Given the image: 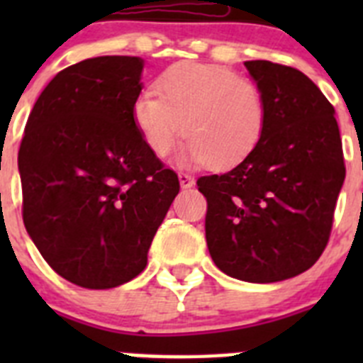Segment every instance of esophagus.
<instances>
[{
    "mask_svg": "<svg viewBox=\"0 0 363 363\" xmlns=\"http://www.w3.org/2000/svg\"><path fill=\"white\" fill-rule=\"evenodd\" d=\"M178 178H179V185H182V189H191L192 185H194V178H192L191 174H187V172H179Z\"/></svg>",
    "mask_w": 363,
    "mask_h": 363,
    "instance_id": "1",
    "label": "esophagus"
}]
</instances>
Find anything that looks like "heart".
Listing matches in <instances>:
<instances>
[{"label": "heart", "mask_w": 363, "mask_h": 363, "mask_svg": "<svg viewBox=\"0 0 363 363\" xmlns=\"http://www.w3.org/2000/svg\"><path fill=\"white\" fill-rule=\"evenodd\" d=\"M130 118L154 156L165 158L184 133L187 162L229 169L262 142L267 104L258 83L234 69L182 62L136 96Z\"/></svg>", "instance_id": "heart-1"}]
</instances>
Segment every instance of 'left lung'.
Here are the masks:
<instances>
[{
	"instance_id": "left-lung-1",
	"label": "left lung",
	"mask_w": 363,
	"mask_h": 363,
	"mask_svg": "<svg viewBox=\"0 0 363 363\" xmlns=\"http://www.w3.org/2000/svg\"><path fill=\"white\" fill-rule=\"evenodd\" d=\"M267 104L262 142L242 163L198 178L205 238L220 271L272 284L307 271L333 229L345 163L335 107L293 67L245 62Z\"/></svg>"
}]
</instances>
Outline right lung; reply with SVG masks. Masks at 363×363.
<instances>
[{
    "label": "right lung",
    "mask_w": 363,
    "mask_h": 363,
    "mask_svg": "<svg viewBox=\"0 0 363 363\" xmlns=\"http://www.w3.org/2000/svg\"><path fill=\"white\" fill-rule=\"evenodd\" d=\"M143 60L99 56L57 72L18 152L23 223L45 262L85 289H112L147 265L179 192L178 174L134 129Z\"/></svg>",
    "instance_id": "obj_1"
}]
</instances>
